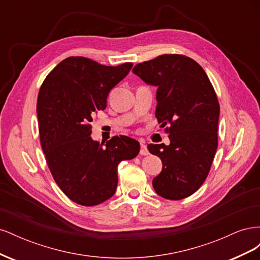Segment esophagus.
<instances>
[{
	"mask_svg": "<svg viewBox=\"0 0 260 260\" xmlns=\"http://www.w3.org/2000/svg\"><path fill=\"white\" fill-rule=\"evenodd\" d=\"M140 155H142V156H146V155H148L147 147H146V145H145V144H143V143H141V148H140Z\"/></svg>",
	"mask_w": 260,
	"mask_h": 260,
	"instance_id": "34e87169",
	"label": "esophagus"
}]
</instances>
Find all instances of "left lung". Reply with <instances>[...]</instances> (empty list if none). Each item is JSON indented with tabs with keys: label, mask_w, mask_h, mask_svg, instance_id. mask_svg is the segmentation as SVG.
I'll return each mask as SVG.
<instances>
[{
	"label": "left lung",
	"mask_w": 260,
	"mask_h": 260,
	"mask_svg": "<svg viewBox=\"0 0 260 260\" xmlns=\"http://www.w3.org/2000/svg\"><path fill=\"white\" fill-rule=\"evenodd\" d=\"M132 72L158 88L155 116L170 140L169 145H147L162 161L154 190L171 201L188 198L206 180L218 147L220 107L214 86L198 62L181 54L159 55Z\"/></svg>",
	"instance_id": "obj_1"
}]
</instances>
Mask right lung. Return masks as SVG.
Masks as SVG:
<instances>
[{
    "label": "right lung",
    "mask_w": 260,
    "mask_h": 260,
    "mask_svg": "<svg viewBox=\"0 0 260 260\" xmlns=\"http://www.w3.org/2000/svg\"><path fill=\"white\" fill-rule=\"evenodd\" d=\"M132 66L70 56L46 76L39 91V135L46 164L60 190L79 205L95 206L111 199L118 164L140 152V143L129 137H113L104 146L90 137L94 113L104 111L109 91Z\"/></svg>",
    "instance_id": "obj_1"
}]
</instances>
